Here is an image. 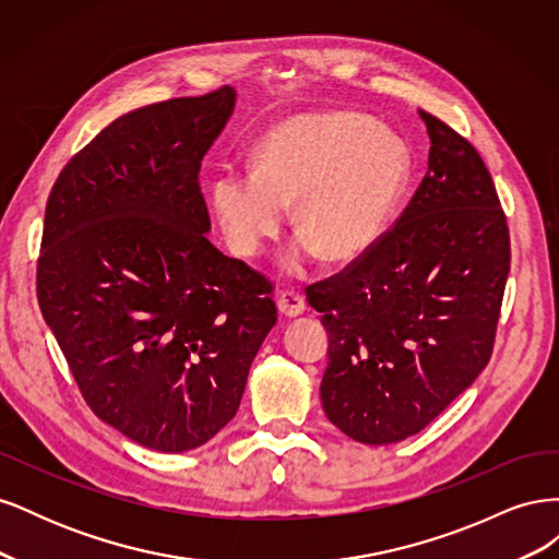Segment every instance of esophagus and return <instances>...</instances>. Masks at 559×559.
<instances>
[{
  "mask_svg": "<svg viewBox=\"0 0 559 559\" xmlns=\"http://www.w3.org/2000/svg\"><path fill=\"white\" fill-rule=\"evenodd\" d=\"M277 310L284 317H298L306 312V296L294 289H286L277 296Z\"/></svg>",
  "mask_w": 559,
  "mask_h": 559,
  "instance_id": "34e87169",
  "label": "esophagus"
}]
</instances>
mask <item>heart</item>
<instances>
[{
	"instance_id": "b5f03b06",
	"label": "heart",
	"mask_w": 559,
	"mask_h": 559,
	"mask_svg": "<svg viewBox=\"0 0 559 559\" xmlns=\"http://www.w3.org/2000/svg\"><path fill=\"white\" fill-rule=\"evenodd\" d=\"M408 173V148L368 116L300 114L265 132L251 170L218 173L210 200L238 257H259L296 202L294 224L302 235L286 265L298 270L319 251L326 261L347 263L382 238Z\"/></svg>"
}]
</instances>
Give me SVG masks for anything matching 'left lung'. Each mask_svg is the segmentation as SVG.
I'll return each mask as SVG.
<instances>
[{"label": "left lung", "instance_id": "8db88e82", "mask_svg": "<svg viewBox=\"0 0 559 559\" xmlns=\"http://www.w3.org/2000/svg\"><path fill=\"white\" fill-rule=\"evenodd\" d=\"M419 116L431 148L415 195L373 247L306 289L329 331L321 405L366 445L421 431L483 373L511 270L509 224L476 146Z\"/></svg>", "mask_w": 559, "mask_h": 559}]
</instances>
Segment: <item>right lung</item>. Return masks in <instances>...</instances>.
I'll return each mask as SVG.
<instances>
[{
	"instance_id": "add662e5",
	"label": "right lung",
	"mask_w": 559,
	"mask_h": 559,
	"mask_svg": "<svg viewBox=\"0 0 559 559\" xmlns=\"http://www.w3.org/2000/svg\"><path fill=\"white\" fill-rule=\"evenodd\" d=\"M233 105L222 86L116 118L46 202L41 314L88 408L151 450L228 425L277 321L270 280L205 235L200 163Z\"/></svg>"
}]
</instances>
